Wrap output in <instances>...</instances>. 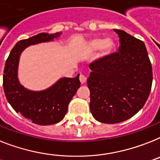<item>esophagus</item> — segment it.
Wrapping results in <instances>:
<instances>
[{
	"label": "esophagus",
	"instance_id": "obj_1",
	"mask_svg": "<svg viewBox=\"0 0 160 160\" xmlns=\"http://www.w3.org/2000/svg\"><path fill=\"white\" fill-rule=\"evenodd\" d=\"M87 80V77L85 75H84V74H80V81L81 84H84V83L86 82Z\"/></svg>",
	"mask_w": 160,
	"mask_h": 160
}]
</instances>
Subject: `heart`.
Instances as JSON below:
<instances>
[{"label":"heart","mask_w":160,"mask_h":160,"mask_svg":"<svg viewBox=\"0 0 160 160\" xmlns=\"http://www.w3.org/2000/svg\"><path fill=\"white\" fill-rule=\"evenodd\" d=\"M89 47L93 50L101 48L103 55H108L113 52L114 48H115V43H114L113 40L111 38H106V39L94 38L89 42Z\"/></svg>","instance_id":"1"}]
</instances>
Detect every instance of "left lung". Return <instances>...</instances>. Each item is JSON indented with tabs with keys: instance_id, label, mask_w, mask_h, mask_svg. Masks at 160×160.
I'll return each mask as SVG.
<instances>
[{
	"instance_id": "obj_1",
	"label": "left lung",
	"mask_w": 160,
	"mask_h": 160,
	"mask_svg": "<svg viewBox=\"0 0 160 160\" xmlns=\"http://www.w3.org/2000/svg\"><path fill=\"white\" fill-rule=\"evenodd\" d=\"M118 52L89 64L87 85L90 91V112L102 123L129 119L143 108L151 90V62L141 40L120 29Z\"/></svg>"
}]
</instances>
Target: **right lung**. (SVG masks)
I'll return each mask as SVG.
<instances>
[{"label":"right lung","mask_w":160,"mask_h":160,"mask_svg":"<svg viewBox=\"0 0 160 160\" xmlns=\"http://www.w3.org/2000/svg\"><path fill=\"white\" fill-rule=\"evenodd\" d=\"M60 34V32L41 33L19 41L10 52L4 68L3 88L7 100L16 112L38 125H52L64 118L69 102L80 86V75L75 78H62L44 91H29L20 85L17 79L19 58L29 45L48 42Z\"/></svg>","instance_id":"1"}]
</instances>
